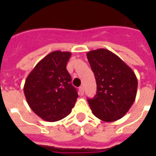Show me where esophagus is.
I'll list each match as a JSON object with an SVG mask.
<instances>
[{"label":"esophagus","mask_w":156,"mask_h":156,"mask_svg":"<svg viewBox=\"0 0 156 156\" xmlns=\"http://www.w3.org/2000/svg\"><path fill=\"white\" fill-rule=\"evenodd\" d=\"M79 95H84V88H83V87H79Z\"/></svg>","instance_id":"1"}]
</instances>
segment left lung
Returning <instances> with one entry per match:
<instances>
[{
  "label": "left lung",
  "instance_id": "1",
  "mask_svg": "<svg viewBox=\"0 0 156 156\" xmlns=\"http://www.w3.org/2000/svg\"><path fill=\"white\" fill-rule=\"evenodd\" d=\"M97 84V92L88 104L93 114L105 122L122 118L135 100L138 79L133 69L109 50L87 53Z\"/></svg>",
  "mask_w": 156,
  "mask_h": 156
}]
</instances>
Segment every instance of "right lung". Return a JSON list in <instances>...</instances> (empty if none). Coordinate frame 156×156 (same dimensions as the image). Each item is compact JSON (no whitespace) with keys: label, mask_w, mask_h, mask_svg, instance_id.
<instances>
[{"label":"right lung","mask_w":156,"mask_h":156,"mask_svg":"<svg viewBox=\"0 0 156 156\" xmlns=\"http://www.w3.org/2000/svg\"><path fill=\"white\" fill-rule=\"evenodd\" d=\"M71 52L54 51L40 61L24 84V95L34 112L46 121L65 118L78 97L66 65Z\"/></svg>","instance_id":"1"}]
</instances>
